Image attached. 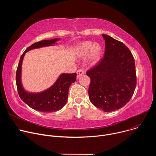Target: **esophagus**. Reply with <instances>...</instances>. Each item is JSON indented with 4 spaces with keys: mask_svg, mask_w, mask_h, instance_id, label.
Segmentation results:
<instances>
[{
    "mask_svg": "<svg viewBox=\"0 0 156 156\" xmlns=\"http://www.w3.org/2000/svg\"><path fill=\"white\" fill-rule=\"evenodd\" d=\"M84 73V71L83 69H80L78 70L77 72H76V74H77V77H80L81 75H83Z\"/></svg>",
    "mask_w": 156,
    "mask_h": 156,
    "instance_id": "34e87169",
    "label": "esophagus"
}]
</instances>
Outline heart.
<instances>
[{"label":"heart","instance_id":"b5f03b06","mask_svg":"<svg viewBox=\"0 0 156 156\" xmlns=\"http://www.w3.org/2000/svg\"><path fill=\"white\" fill-rule=\"evenodd\" d=\"M101 47L98 44H94L91 41H86L82 43L79 47V55L81 57H87L90 53L91 60L93 63H96L101 54Z\"/></svg>","mask_w":156,"mask_h":156}]
</instances>
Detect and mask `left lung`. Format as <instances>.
Masks as SVG:
<instances>
[{
    "label": "left lung",
    "mask_w": 156,
    "mask_h": 156,
    "mask_svg": "<svg viewBox=\"0 0 156 156\" xmlns=\"http://www.w3.org/2000/svg\"><path fill=\"white\" fill-rule=\"evenodd\" d=\"M104 57L86 72L90 77L88 94L92 104L104 112H112L126 105L134 94L136 74L134 57L125 44L102 34Z\"/></svg>",
    "instance_id": "1"
}]
</instances>
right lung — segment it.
<instances>
[{"label":"right lung","instance_id":"add662e5","mask_svg":"<svg viewBox=\"0 0 156 156\" xmlns=\"http://www.w3.org/2000/svg\"><path fill=\"white\" fill-rule=\"evenodd\" d=\"M58 39L42 40L28 47L21 55L16 72V83L20 98L31 108L42 112H53L60 110L67 101L69 90L76 79V73H63L54 84L46 91L40 93H27L21 86V70L25 54L30 50L54 44Z\"/></svg>","mask_w":156,"mask_h":156}]
</instances>
